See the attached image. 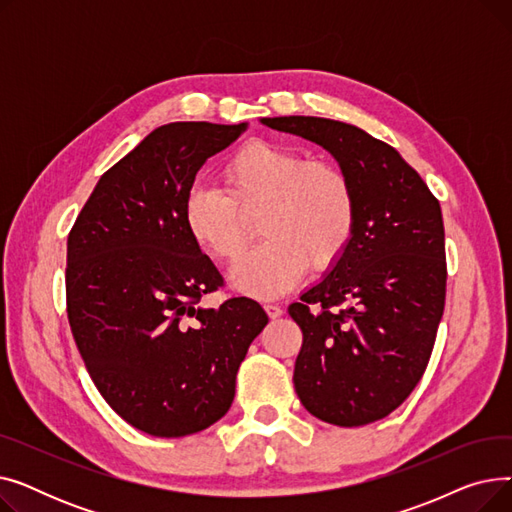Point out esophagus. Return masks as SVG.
I'll return each instance as SVG.
<instances>
[{
    "label": "esophagus",
    "instance_id": "1",
    "mask_svg": "<svg viewBox=\"0 0 512 512\" xmlns=\"http://www.w3.org/2000/svg\"><path fill=\"white\" fill-rule=\"evenodd\" d=\"M265 313H267V315H270L272 319H278V317H282L284 309H282L280 305H272V303H270V305H265Z\"/></svg>",
    "mask_w": 512,
    "mask_h": 512
}]
</instances>
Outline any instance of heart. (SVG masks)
<instances>
[{
	"mask_svg": "<svg viewBox=\"0 0 512 512\" xmlns=\"http://www.w3.org/2000/svg\"><path fill=\"white\" fill-rule=\"evenodd\" d=\"M224 190L195 186L184 199V226L195 245L234 263L247 249V218L260 207L261 245L232 272L236 290L270 299L297 282L307 263L326 270L346 251L357 222L351 178L330 161L272 141L234 151L222 170Z\"/></svg>",
	"mask_w": 512,
	"mask_h": 512,
	"instance_id": "1",
	"label": "heart"
}]
</instances>
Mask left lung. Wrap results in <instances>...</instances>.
<instances>
[{"label": "left lung", "mask_w": 512, "mask_h": 512, "mask_svg": "<svg viewBox=\"0 0 512 512\" xmlns=\"http://www.w3.org/2000/svg\"><path fill=\"white\" fill-rule=\"evenodd\" d=\"M261 124L324 147L357 195L346 251L288 307L303 330L294 390L321 421L384 419L419 384L444 313L440 203L394 147L353 124L313 116Z\"/></svg>", "instance_id": "1"}]
</instances>
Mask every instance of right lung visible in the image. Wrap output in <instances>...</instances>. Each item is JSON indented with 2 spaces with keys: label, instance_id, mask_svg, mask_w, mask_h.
<instances>
[{
  "label": "right lung",
  "instance_id": "obj_1",
  "mask_svg": "<svg viewBox=\"0 0 512 512\" xmlns=\"http://www.w3.org/2000/svg\"><path fill=\"white\" fill-rule=\"evenodd\" d=\"M245 128H155L99 178L68 234L66 303L80 357L107 405L149 436H191L222 419L267 324L247 297L201 305L224 280L184 226L197 172Z\"/></svg>",
  "mask_w": 512,
  "mask_h": 512
}]
</instances>
